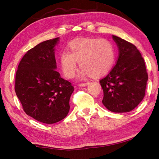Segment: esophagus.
Wrapping results in <instances>:
<instances>
[{"label":"esophagus","mask_w":159,"mask_h":159,"mask_svg":"<svg viewBox=\"0 0 159 159\" xmlns=\"http://www.w3.org/2000/svg\"><path fill=\"white\" fill-rule=\"evenodd\" d=\"M90 84V82H87V83H79V85L80 86V87H83V86H86Z\"/></svg>","instance_id":"1"}]
</instances>
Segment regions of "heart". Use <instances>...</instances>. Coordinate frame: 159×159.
I'll use <instances>...</instances> for the list:
<instances>
[{
	"mask_svg": "<svg viewBox=\"0 0 159 159\" xmlns=\"http://www.w3.org/2000/svg\"><path fill=\"white\" fill-rule=\"evenodd\" d=\"M70 52L64 51L60 56L61 71L68 79L74 77L78 61L82 67L79 77L103 76L111 71L115 63L116 49L111 41L105 39L82 38L71 41Z\"/></svg>",
	"mask_w": 159,
	"mask_h": 159,
	"instance_id": "b5f03b06",
	"label": "heart"
}]
</instances>
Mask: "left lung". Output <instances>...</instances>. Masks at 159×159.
Returning <instances> with one entry per match:
<instances>
[{"instance_id": "1", "label": "left lung", "mask_w": 159, "mask_h": 159, "mask_svg": "<svg viewBox=\"0 0 159 159\" xmlns=\"http://www.w3.org/2000/svg\"><path fill=\"white\" fill-rule=\"evenodd\" d=\"M119 51L117 62L99 80L104 93L102 104L112 112L133 110L142 101L148 74L144 60L135 45L113 36Z\"/></svg>"}]
</instances>
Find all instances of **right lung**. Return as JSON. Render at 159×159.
I'll return each mask as SVG.
<instances>
[{
    "mask_svg": "<svg viewBox=\"0 0 159 159\" xmlns=\"http://www.w3.org/2000/svg\"><path fill=\"white\" fill-rule=\"evenodd\" d=\"M59 38L26 52L17 67L15 90L26 114L47 124L60 121L69 111L74 88L56 71L55 46Z\"/></svg>",
    "mask_w": 159,
    "mask_h": 159,
    "instance_id": "1",
    "label": "right lung"
}]
</instances>
